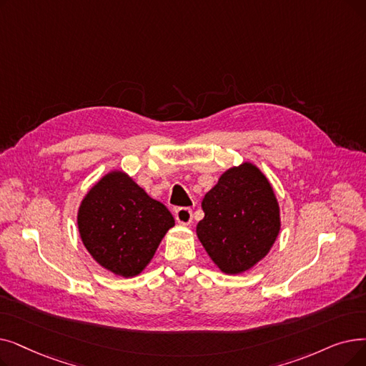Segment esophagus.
<instances>
[{
    "mask_svg": "<svg viewBox=\"0 0 366 366\" xmlns=\"http://www.w3.org/2000/svg\"><path fill=\"white\" fill-rule=\"evenodd\" d=\"M174 218L179 224H189L193 221V211L189 208H178L174 211Z\"/></svg>",
    "mask_w": 366,
    "mask_h": 366,
    "instance_id": "esophagus-1",
    "label": "esophagus"
}]
</instances>
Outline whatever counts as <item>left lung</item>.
I'll list each match as a JSON object with an SVG mask.
<instances>
[{"instance_id":"1","label":"left lung","mask_w":366,"mask_h":366,"mask_svg":"<svg viewBox=\"0 0 366 366\" xmlns=\"http://www.w3.org/2000/svg\"><path fill=\"white\" fill-rule=\"evenodd\" d=\"M197 236L226 274H241L260 262L280 232V208L264 174L251 163L229 169L206 193Z\"/></svg>"}]
</instances>
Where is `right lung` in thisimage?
I'll return each instance as SVG.
<instances>
[{
    "label": "right lung",
    "instance_id": "1",
    "mask_svg": "<svg viewBox=\"0 0 366 366\" xmlns=\"http://www.w3.org/2000/svg\"><path fill=\"white\" fill-rule=\"evenodd\" d=\"M77 226L84 245L103 267L134 277L154 257L174 219L125 173L112 172L82 200Z\"/></svg>",
    "mask_w": 366,
    "mask_h": 366
}]
</instances>
